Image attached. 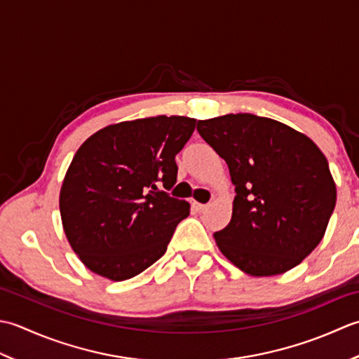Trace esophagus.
<instances>
[{
	"label": "esophagus",
	"mask_w": 359,
	"mask_h": 359,
	"mask_svg": "<svg viewBox=\"0 0 359 359\" xmlns=\"http://www.w3.org/2000/svg\"><path fill=\"white\" fill-rule=\"evenodd\" d=\"M192 206L196 209V210H198V212H204V210H206L208 209V204H201V203H198V201H192Z\"/></svg>",
	"instance_id": "1"
}]
</instances>
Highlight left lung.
Returning a JSON list of instances; mask_svg holds the SVG:
<instances>
[{
	"mask_svg": "<svg viewBox=\"0 0 359 359\" xmlns=\"http://www.w3.org/2000/svg\"><path fill=\"white\" fill-rule=\"evenodd\" d=\"M196 130L226 161L237 194L229 224L214 233L218 250L254 277L297 266L336 204L324 153L301 131L248 113L198 121Z\"/></svg>",
	"mask_w": 359,
	"mask_h": 359,
	"instance_id": "obj_1",
	"label": "left lung"
}]
</instances>
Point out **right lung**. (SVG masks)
<instances>
[{"instance_id": "obj_1", "label": "right lung", "mask_w": 359, "mask_h": 359, "mask_svg": "<svg viewBox=\"0 0 359 359\" xmlns=\"http://www.w3.org/2000/svg\"><path fill=\"white\" fill-rule=\"evenodd\" d=\"M196 119L153 116L111 123L80 145L60 189L63 231L83 265L121 282L163 257L190 204L163 190Z\"/></svg>"}]
</instances>
